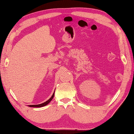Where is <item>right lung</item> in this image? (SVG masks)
<instances>
[{"instance_id": "right-lung-1", "label": "right lung", "mask_w": 134, "mask_h": 134, "mask_svg": "<svg viewBox=\"0 0 134 134\" xmlns=\"http://www.w3.org/2000/svg\"><path fill=\"white\" fill-rule=\"evenodd\" d=\"M54 92H55V90L54 92V93H53V95L51 96V97L48 100H47L46 102H45L44 103H42V104H38V105H28L29 107H38V108H40V107H44L47 105V104H48L49 103L51 102V100L53 99V98H54Z\"/></svg>"}]
</instances>
